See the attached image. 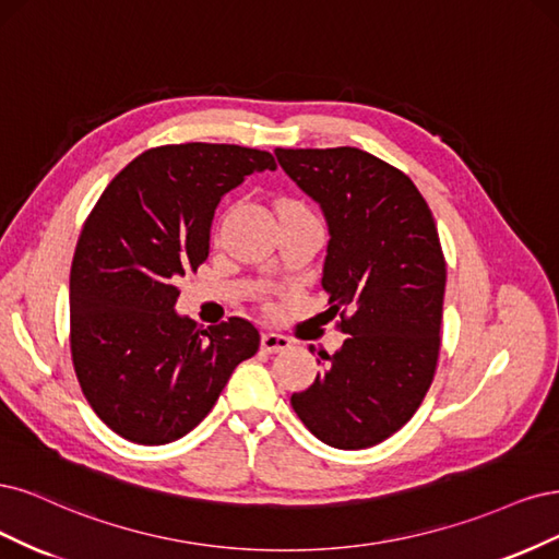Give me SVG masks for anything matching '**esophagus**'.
Instances as JSON below:
<instances>
[{
	"mask_svg": "<svg viewBox=\"0 0 559 559\" xmlns=\"http://www.w3.org/2000/svg\"><path fill=\"white\" fill-rule=\"evenodd\" d=\"M290 338L283 336V334H276V332H264L262 334V348L266 353H281V350H287L290 348Z\"/></svg>",
	"mask_w": 559,
	"mask_h": 559,
	"instance_id": "34e87169",
	"label": "esophagus"
}]
</instances>
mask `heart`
I'll return each mask as SVG.
<instances>
[{
    "label": "heart",
    "mask_w": 559,
    "mask_h": 559,
    "mask_svg": "<svg viewBox=\"0 0 559 559\" xmlns=\"http://www.w3.org/2000/svg\"><path fill=\"white\" fill-rule=\"evenodd\" d=\"M285 206H301V204H297V202H283L278 209H285ZM304 209V206H301Z\"/></svg>",
    "instance_id": "1"
}]
</instances>
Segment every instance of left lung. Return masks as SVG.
<instances>
[{
	"instance_id": "obj_1",
	"label": "left lung",
	"mask_w": 559,
	"mask_h": 559,
	"mask_svg": "<svg viewBox=\"0 0 559 559\" xmlns=\"http://www.w3.org/2000/svg\"><path fill=\"white\" fill-rule=\"evenodd\" d=\"M278 165L316 200L330 243L322 287L348 334L325 371L290 404L322 443L359 450L385 441L435 381L445 293L437 223L411 178L376 155L276 148Z\"/></svg>"
}]
</instances>
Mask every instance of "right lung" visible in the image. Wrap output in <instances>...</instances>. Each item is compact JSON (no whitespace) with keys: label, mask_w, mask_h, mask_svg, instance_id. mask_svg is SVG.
Wrapping results in <instances>:
<instances>
[{"label":"right lung","mask_w":559,"mask_h":559,"mask_svg":"<svg viewBox=\"0 0 559 559\" xmlns=\"http://www.w3.org/2000/svg\"><path fill=\"white\" fill-rule=\"evenodd\" d=\"M272 153L234 143H178L141 153L90 211L69 276L71 359L85 400L141 445L186 437L231 371L260 348L253 322L200 330L174 311L176 283L209 258L221 197Z\"/></svg>","instance_id":"obj_1"}]
</instances>
